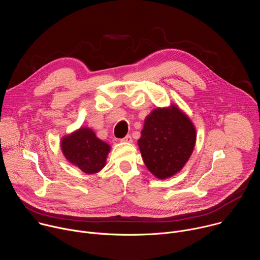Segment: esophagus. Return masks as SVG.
Segmentation results:
<instances>
[{"instance_id":"34e87169","label":"esophagus","mask_w":260,"mask_h":260,"mask_svg":"<svg viewBox=\"0 0 260 260\" xmlns=\"http://www.w3.org/2000/svg\"><path fill=\"white\" fill-rule=\"evenodd\" d=\"M121 141H122V142H125V143H132V142H133V139H132V136H131V135H127V136H125Z\"/></svg>"}]
</instances>
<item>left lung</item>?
Segmentation results:
<instances>
[{
    "label": "left lung",
    "mask_w": 260,
    "mask_h": 260,
    "mask_svg": "<svg viewBox=\"0 0 260 260\" xmlns=\"http://www.w3.org/2000/svg\"><path fill=\"white\" fill-rule=\"evenodd\" d=\"M196 141L197 131L190 118L171 105L154 109L145 118L138 145L147 169L164 180L183 169Z\"/></svg>",
    "instance_id": "left-lung-1"
}]
</instances>
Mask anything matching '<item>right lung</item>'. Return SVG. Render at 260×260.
<instances>
[{"label":"right lung","instance_id":"add662e5","mask_svg":"<svg viewBox=\"0 0 260 260\" xmlns=\"http://www.w3.org/2000/svg\"><path fill=\"white\" fill-rule=\"evenodd\" d=\"M64 157L85 174H95L106 166L110 145L100 140L89 127H80L60 142Z\"/></svg>","mask_w":260,"mask_h":260}]
</instances>
